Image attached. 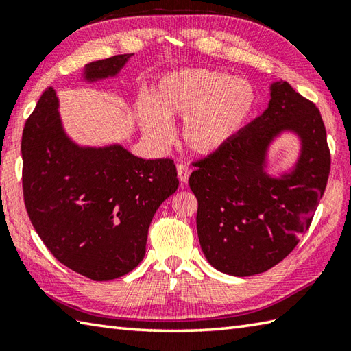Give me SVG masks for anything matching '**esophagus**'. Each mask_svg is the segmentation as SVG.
Here are the masks:
<instances>
[{"mask_svg":"<svg viewBox=\"0 0 351 351\" xmlns=\"http://www.w3.org/2000/svg\"><path fill=\"white\" fill-rule=\"evenodd\" d=\"M176 170H178V178H180V181H181V187H185L189 182L190 173H191L190 167L187 166V164H178Z\"/></svg>","mask_w":351,"mask_h":351,"instance_id":"1","label":"esophagus"}]
</instances>
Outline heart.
Instances as JSON below:
<instances>
[{"instance_id": "heart-1", "label": "heart", "mask_w": 351, "mask_h": 351, "mask_svg": "<svg viewBox=\"0 0 351 351\" xmlns=\"http://www.w3.org/2000/svg\"><path fill=\"white\" fill-rule=\"evenodd\" d=\"M256 88L249 80L213 69H182L162 75L136 113L156 146L171 138V121L184 119L181 141L196 155H213L240 134L255 114Z\"/></svg>"}]
</instances>
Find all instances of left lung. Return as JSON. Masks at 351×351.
Listing matches in <instances>:
<instances>
[{
	"label": "left lung",
	"mask_w": 351,
	"mask_h": 351,
	"mask_svg": "<svg viewBox=\"0 0 351 351\" xmlns=\"http://www.w3.org/2000/svg\"><path fill=\"white\" fill-rule=\"evenodd\" d=\"M287 132L300 138V155L273 177L267 151ZM195 166L189 184L208 263L238 278L264 273L293 252L323 197L330 152L322 114L287 81H274L264 113Z\"/></svg>",
	"instance_id": "1"
}]
</instances>
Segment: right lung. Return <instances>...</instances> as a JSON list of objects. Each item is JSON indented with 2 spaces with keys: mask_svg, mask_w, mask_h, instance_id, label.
<instances>
[{
  "mask_svg": "<svg viewBox=\"0 0 351 351\" xmlns=\"http://www.w3.org/2000/svg\"><path fill=\"white\" fill-rule=\"evenodd\" d=\"M131 56L88 63L81 80L117 77ZM21 151L28 217L57 261L92 280L134 270L146 253L154 214L180 185L173 160L140 158L119 143H75L52 87L27 119Z\"/></svg>",
  "mask_w": 351,
  "mask_h": 351,
  "instance_id": "add662e5",
  "label": "right lung"
}]
</instances>
